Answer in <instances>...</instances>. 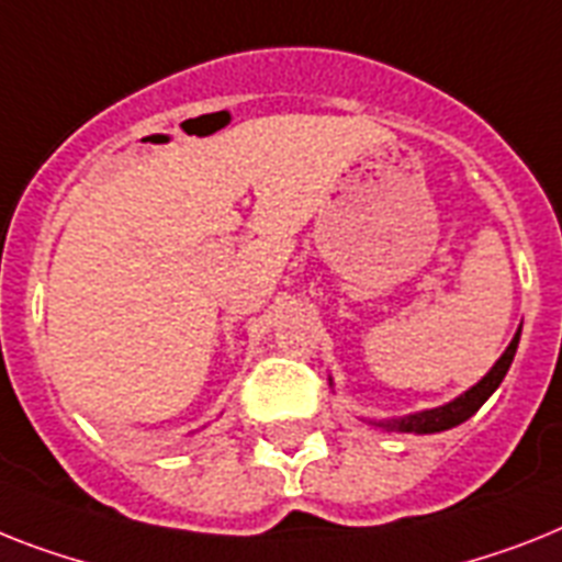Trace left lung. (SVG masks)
I'll list each match as a JSON object with an SVG mask.
<instances>
[{"label":"left lung","instance_id":"left-lung-1","mask_svg":"<svg viewBox=\"0 0 562 562\" xmlns=\"http://www.w3.org/2000/svg\"><path fill=\"white\" fill-rule=\"evenodd\" d=\"M517 345H520V330L517 336L512 338V345L505 347V353L499 356L497 364L488 370V373L482 375L480 382L465 391L462 396H457L453 402L442 407H434V411H422V414H411V416H402V419H387V422H379V428L384 430H398V434H439V430H448V428H457L462 425L465 419L480 411L485 405V398L491 393L497 391L499 382L505 379L508 368H512L514 353H517Z\"/></svg>","mask_w":562,"mask_h":562}]
</instances>
